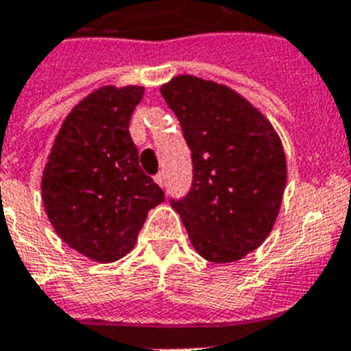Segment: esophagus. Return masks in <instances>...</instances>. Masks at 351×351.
<instances>
[{"label":"esophagus","mask_w":351,"mask_h":351,"mask_svg":"<svg viewBox=\"0 0 351 351\" xmlns=\"http://www.w3.org/2000/svg\"><path fill=\"white\" fill-rule=\"evenodd\" d=\"M155 182L162 187V185L166 184V175H164V173H156V175H155Z\"/></svg>","instance_id":"obj_1"}]
</instances>
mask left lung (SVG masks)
Returning a JSON list of instances; mask_svg holds the SVG:
<instances>
[{"label": "left lung", "mask_w": 351, "mask_h": 351, "mask_svg": "<svg viewBox=\"0 0 351 351\" xmlns=\"http://www.w3.org/2000/svg\"><path fill=\"white\" fill-rule=\"evenodd\" d=\"M193 158L189 193L173 200L196 252L232 263L256 250L278 218L287 158L272 124L234 90L195 75L160 88Z\"/></svg>", "instance_id": "8db88e82"}]
</instances>
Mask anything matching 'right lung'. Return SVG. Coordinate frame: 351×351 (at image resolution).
<instances>
[{"mask_svg": "<svg viewBox=\"0 0 351 351\" xmlns=\"http://www.w3.org/2000/svg\"><path fill=\"white\" fill-rule=\"evenodd\" d=\"M142 86H102L62 122L41 193L57 236L82 256L110 263L126 256L164 191L138 166L130 121Z\"/></svg>", "mask_w": 351, "mask_h": 351, "instance_id": "obj_1", "label": "right lung"}]
</instances>
